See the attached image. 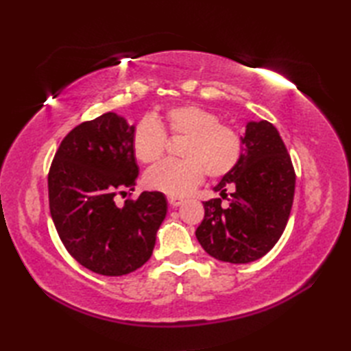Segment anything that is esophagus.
<instances>
[{
	"label": "esophagus",
	"mask_w": 351,
	"mask_h": 351,
	"mask_svg": "<svg viewBox=\"0 0 351 351\" xmlns=\"http://www.w3.org/2000/svg\"><path fill=\"white\" fill-rule=\"evenodd\" d=\"M167 202L171 205V206H180V205H182L184 204V199H181V197H167Z\"/></svg>",
	"instance_id": "esophagus-1"
}]
</instances>
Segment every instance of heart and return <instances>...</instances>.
Masks as SVG:
<instances>
[{
	"mask_svg": "<svg viewBox=\"0 0 351 351\" xmlns=\"http://www.w3.org/2000/svg\"><path fill=\"white\" fill-rule=\"evenodd\" d=\"M184 137L182 160L162 161L149 169L145 182L151 190L169 196H185L204 181L205 171L213 180L229 175L243 155V138L234 128L220 123L214 111L196 104L166 110L162 122L146 116L132 132V151L140 162L158 161L166 152L167 137Z\"/></svg>",
	"mask_w": 351,
	"mask_h": 351,
	"instance_id": "b5f03b06",
	"label": "heart"
}]
</instances>
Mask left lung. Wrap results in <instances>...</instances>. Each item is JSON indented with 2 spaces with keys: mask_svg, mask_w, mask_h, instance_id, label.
I'll use <instances>...</instances> for the list:
<instances>
[{
  "mask_svg": "<svg viewBox=\"0 0 351 351\" xmlns=\"http://www.w3.org/2000/svg\"><path fill=\"white\" fill-rule=\"evenodd\" d=\"M238 166L214 190L220 197L204 202L205 215L196 229L204 250L230 264L263 258L279 241L293 206L295 171L273 123L249 122ZM233 191L227 195V190Z\"/></svg>",
  "mask_w": 351,
  "mask_h": 351,
  "instance_id": "1",
  "label": "left lung"
}]
</instances>
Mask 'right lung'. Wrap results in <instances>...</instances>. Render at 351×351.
Masks as SVG:
<instances>
[{
    "instance_id": "right-lung-1",
    "label": "right lung",
    "mask_w": 351,
    "mask_h": 351,
    "mask_svg": "<svg viewBox=\"0 0 351 351\" xmlns=\"http://www.w3.org/2000/svg\"><path fill=\"white\" fill-rule=\"evenodd\" d=\"M132 132L116 113L80 123L58 146L48 173L49 211L63 245L104 276L128 274L151 258L167 211L160 191H143L123 206L114 202L134 190L138 175Z\"/></svg>"
}]
</instances>
